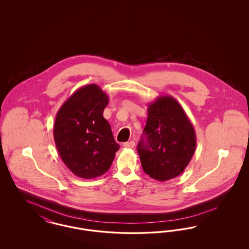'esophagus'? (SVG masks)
Returning a JSON list of instances; mask_svg holds the SVG:
<instances>
[{
    "mask_svg": "<svg viewBox=\"0 0 249 249\" xmlns=\"http://www.w3.org/2000/svg\"><path fill=\"white\" fill-rule=\"evenodd\" d=\"M134 145H135V142H133V141L124 142V144H123V146H124V147H126V148H133V147H134Z\"/></svg>",
    "mask_w": 249,
    "mask_h": 249,
    "instance_id": "obj_1",
    "label": "esophagus"
}]
</instances>
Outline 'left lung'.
I'll return each instance as SVG.
<instances>
[{"label":"left lung","mask_w":249,"mask_h":249,"mask_svg":"<svg viewBox=\"0 0 249 249\" xmlns=\"http://www.w3.org/2000/svg\"><path fill=\"white\" fill-rule=\"evenodd\" d=\"M137 146L143 172L164 182L181 175L195 152V130L178 101L169 95L149 104Z\"/></svg>","instance_id":"8db88e82"}]
</instances>
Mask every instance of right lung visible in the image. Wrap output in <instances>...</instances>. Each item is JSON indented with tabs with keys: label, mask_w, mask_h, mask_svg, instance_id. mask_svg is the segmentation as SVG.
Here are the masks:
<instances>
[{
	"label": "right lung",
	"mask_w": 249,
	"mask_h": 249,
	"mask_svg": "<svg viewBox=\"0 0 249 249\" xmlns=\"http://www.w3.org/2000/svg\"><path fill=\"white\" fill-rule=\"evenodd\" d=\"M108 102L107 93L90 84L73 92L57 113L55 143L64 164L78 178L91 179L106 174L119 149L104 118Z\"/></svg>",
	"instance_id": "right-lung-1"
}]
</instances>
